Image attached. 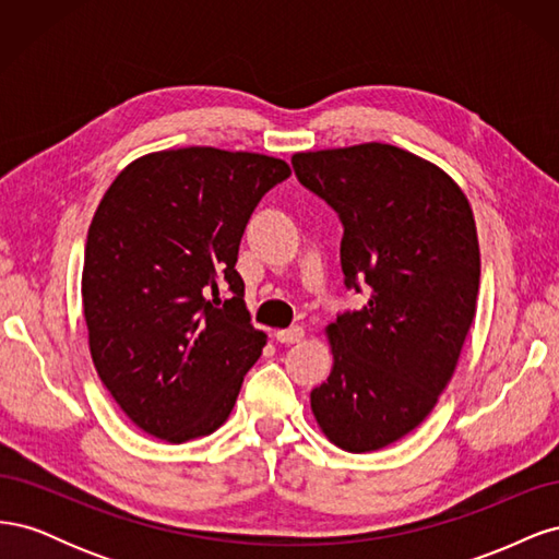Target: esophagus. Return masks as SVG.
Listing matches in <instances>:
<instances>
[{"label":"esophagus","mask_w":559,"mask_h":559,"mask_svg":"<svg viewBox=\"0 0 559 559\" xmlns=\"http://www.w3.org/2000/svg\"><path fill=\"white\" fill-rule=\"evenodd\" d=\"M302 335H306V331H302V326H292V329L275 331V337H277L280 343H284V345H296V343H300Z\"/></svg>","instance_id":"esophagus-1"}]
</instances>
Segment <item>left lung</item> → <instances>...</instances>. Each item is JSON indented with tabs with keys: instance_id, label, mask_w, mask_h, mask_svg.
<instances>
[{
	"instance_id": "left-lung-1",
	"label": "left lung",
	"mask_w": 559,
	"mask_h": 559,
	"mask_svg": "<svg viewBox=\"0 0 559 559\" xmlns=\"http://www.w3.org/2000/svg\"><path fill=\"white\" fill-rule=\"evenodd\" d=\"M292 163L341 214L345 284L370 292L326 326L333 366L310 408L333 445L382 450L425 421L460 364L480 284L476 218L443 167L392 144L298 151Z\"/></svg>"
}]
</instances>
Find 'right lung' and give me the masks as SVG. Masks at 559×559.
<instances>
[{
  "label": "right lung",
  "mask_w": 559,
  "mask_h": 559,
  "mask_svg": "<svg viewBox=\"0 0 559 559\" xmlns=\"http://www.w3.org/2000/svg\"><path fill=\"white\" fill-rule=\"evenodd\" d=\"M289 175L286 160L251 151L165 148L128 163L99 200L81 275L88 347L148 436L186 443L228 419L267 343L249 324L240 240ZM224 283L234 296L223 307Z\"/></svg>",
  "instance_id": "obj_1"
}]
</instances>
